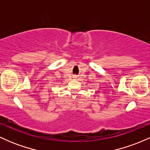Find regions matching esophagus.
<instances>
[{"instance_id":"obj_1","label":"esophagus","mask_w":150,"mask_h":150,"mask_svg":"<svg viewBox=\"0 0 150 150\" xmlns=\"http://www.w3.org/2000/svg\"><path fill=\"white\" fill-rule=\"evenodd\" d=\"M76 78H77L76 75H73V79H76Z\"/></svg>"}]
</instances>
